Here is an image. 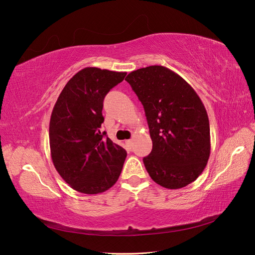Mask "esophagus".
Here are the masks:
<instances>
[{
    "label": "esophagus",
    "instance_id": "obj_1",
    "mask_svg": "<svg viewBox=\"0 0 255 255\" xmlns=\"http://www.w3.org/2000/svg\"><path fill=\"white\" fill-rule=\"evenodd\" d=\"M126 144H127V146L128 149H130L133 146V140L132 139H129V140H127L126 141Z\"/></svg>",
    "mask_w": 255,
    "mask_h": 255
}]
</instances>
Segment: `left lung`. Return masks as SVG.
Segmentation results:
<instances>
[{"label":"left lung","mask_w":255,"mask_h":255,"mask_svg":"<svg viewBox=\"0 0 255 255\" xmlns=\"http://www.w3.org/2000/svg\"><path fill=\"white\" fill-rule=\"evenodd\" d=\"M126 81L143 105L152 151L143 157L151 179L168 189L187 186L202 173L211 153L210 122L197 92L163 66L128 73Z\"/></svg>","instance_id":"8db88e82"}]
</instances>
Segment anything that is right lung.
Returning <instances> with one entry per match:
<instances>
[{"label": "right lung", "mask_w": 255, "mask_h": 255, "mask_svg": "<svg viewBox=\"0 0 255 255\" xmlns=\"http://www.w3.org/2000/svg\"><path fill=\"white\" fill-rule=\"evenodd\" d=\"M127 72L87 67L69 80L54 105L50 149L54 167L79 192L97 195L118 181L127 151L105 132L103 101Z\"/></svg>", "instance_id": "add662e5"}]
</instances>
